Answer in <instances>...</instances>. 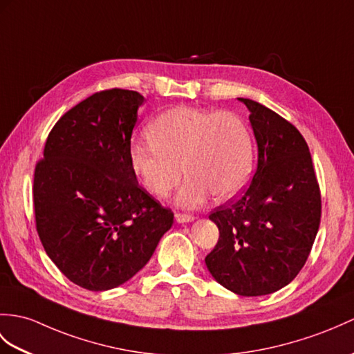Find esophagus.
Wrapping results in <instances>:
<instances>
[{
	"label": "esophagus",
	"mask_w": 354,
	"mask_h": 354,
	"mask_svg": "<svg viewBox=\"0 0 354 354\" xmlns=\"http://www.w3.org/2000/svg\"><path fill=\"white\" fill-rule=\"evenodd\" d=\"M175 218L178 223H188V221H193L194 216L193 214H185V212H176Z\"/></svg>",
	"instance_id": "34e87169"
}]
</instances>
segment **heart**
<instances>
[{"instance_id": "1", "label": "heart", "mask_w": 354, "mask_h": 354, "mask_svg": "<svg viewBox=\"0 0 354 354\" xmlns=\"http://www.w3.org/2000/svg\"><path fill=\"white\" fill-rule=\"evenodd\" d=\"M151 143L131 146V167L145 190L162 199L187 176L178 202L197 207L212 193L225 201L243 190L253 167V140L232 111L175 106L147 127Z\"/></svg>"}]
</instances>
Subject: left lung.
<instances>
[{"label":"left lung","instance_id":"obj_1","mask_svg":"<svg viewBox=\"0 0 354 354\" xmlns=\"http://www.w3.org/2000/svg\"><path fill=\"white\" fill-rule=\"evenodd\" d=\"M238 100L250 111L258 166L250 184L209 214L220 236L205 264L225 288L253 297L283 288L305 266L322 193L300 131L262 104Z\"/></svg>","mask_w":354,"mask_h":354}]
</instances>
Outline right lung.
Returning <instances> with one entry per match:
<instances>
[{
    "label": "right lung",
    "instance_id": "1",
    "mask_svg": "<svg viewBox=\"0 0 354 354\" xmlns=\"http://www.w3.org/2000/svg\"><path fill=\"white\" fill-rule=\"evenodd\" d=\"M145 97L96 92L64 113L35 169L36 229L46 254L71 282L106 291L151 259L174 212L137 183L131 136Z\"/></svg>",
    "mask_w": 354,
    "mask_h": 354
}]
</instances>
